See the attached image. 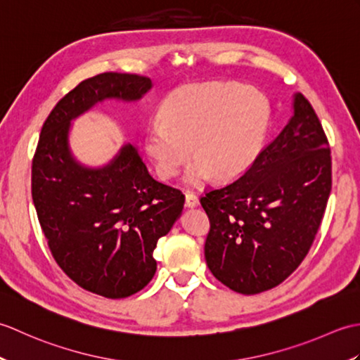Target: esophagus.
I'll use <instances>...</instances> for the list:
<instances>
[{
	"label": "esophagus",
	"mask_w": 360,
	"mask_h": 360,
	"mask_svg": "<svg viewBox=\"0 0 360 360\" xmlns=\"http://www.w3.org/2000/svg\"><path fill=\"white\" fill-rule=\"evenodd\" d=\"M200 204V200H198V196L192 192H187L186 193V205L187 207H196V205Z\"/></svg>",
	"instance_id": "obj_1"
}]
</instances>
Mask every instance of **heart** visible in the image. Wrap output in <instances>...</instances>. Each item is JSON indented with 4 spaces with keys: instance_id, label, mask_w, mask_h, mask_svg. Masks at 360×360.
Returning a JSON list of instances; mask_svg holds the SVG:
<instances>
[{
    "instance_id": "obj_1",
    "label": "heart",
    "mask_w": 360,
    "mask_h": 360,
    "mask_svg": "<svg viewBox=\"0 0 360 360\" xmlns=\"http://www.w3.org/2000/svg\"><path fill=\"white\" fill-rule=\"evenodd\" d=\"M271 106L257 88L207 83L181 88L160 105L159 120L145 129V150L164 179L179 173L193 153L187 182L200 184L217 173L240 176L263 148Z\"/></svg>"
}]
</instances>
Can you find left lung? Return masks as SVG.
Returning <instances> with one entry per match:
<instances>
[{
	"label": "left lung",
	"instance_id": "left-lung-1",
	"mask_svg": "<svg viewBox=\"0 0 360 360\" xmlns=\"http://www.w3.org/2000/svg\"><path fill=\"white\" fill-rule=\"evenodd\" d=\"M294 114L241 178L205 193L209 269L240 294L278 286L307 257L331 192L330 143L311 103Z\"/></svg>",
	"mask_w": 360,
	"mask_h": 360
}]
</instances>
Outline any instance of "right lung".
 <instances>
[{"label":"right lung","instance_id":"right-lung-1","mask_svg":"<svg viewBox=\"0 0 360 360\" xmlns=\"http://www.w3.org/2000/svg\"><path fill=\"white\" fill-rule=\"evenodd\" d=\"M151 86L137 74L83 80L53 106L32 160V200L53 258L80 288L106 298L148 285L153 250L181 217L186 196L153 178L131 143L102 167L82 164L71 151V124L110 98L141 101Z\"/></svg>","mask_w":360,"mask_h":360}]
</instances>
